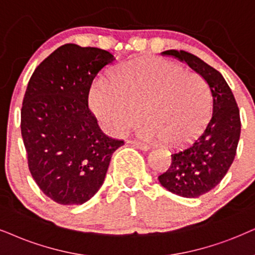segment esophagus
I'll return each instance as SVG.
<instances>
[{"label":"esophagus","instance_id":"1","mask_svg":"<svg viewBox=\"0 0 255 255\" xmlns=\"http://www.w3.org/2000/svg\"><path fill=\"white\" fill-rule=\"evenodd\" d=\"M128 143L131 144V146L135 148H138V149L141 150H148V148H149L146 143L140 142V141H128Z\"/></svg>","mask_w":255,"mask_h":255}]
</instances>
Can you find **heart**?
I'll return each instance as SVG.
<instances>
[{"instance_id": "obj_1", "label": "heart", "mask_w": 255, "mask_h": 255, "mask_svg": "<svg viewBox=\"0 0 255 255\" xmlns=\"http://www.w3.org/2000/svg\"><path fill=\"white\" fill-rule=\"evenodd\" d=\"M89 105L109 133L134 127L142 115L143 136L180 147L198 136L211 112V95L201 76L162 59H140L119 67L113 82L92 85Z\"/></svg>"}]
</instances>
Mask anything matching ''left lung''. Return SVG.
<instances>
[{"label": "left lung", "mask_w": 255, "mask_h": 255, "mask_svg": "<svg viewBox=\"0 0 255 255\" xmlns=\"http://www.w3.org/2000/svg\"><path fill=\"white\" fill-rule=\"evenodd\" d=\"M161 54L186 62L211 90L213 111L206 129L191 146L173 153L169 168L157 178L174 194L198 198L219 185L233 163L240 138V112L230 86L217 69L185 50Z\"/></svg>", "instance_id": "obj_1"}]
</instances>
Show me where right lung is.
Segmentation results:
<instances>
[{"label": "right lung", "instance_id": "add662e5", "mask_svg": "<svg viewBox=\"0 0 255 255\" xmlns=\"http://www.w3.org/2000/svg\"><path fill=\"white\" fill-rule=\"evenodd\" d=\"M107 50L67 43L35 69L21 109V134L31 176L60 205H82L105 181L124 140L100 129L88 107L93 80L113 63Z\"/></svg>", "mask_w": 255, "mask_h": 255}]
</instances>
